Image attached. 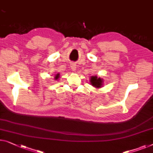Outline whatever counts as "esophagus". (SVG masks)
I'll return each instance as SVG.
<instances>
[{
  "label": "esophagus",
  "instance_id": "1",
  "mask_svg": "<svg viewBox=\"0 0 153 153\" xmlns=\"http://www.w3.org/2000/svg\"><path fill=\"white\" fill-rule=\"evenodd\" d=\"M71 68L73 71H75V70H76V65H74V64H72Z\"/></svg>",
  "mask_w": 153,
  "mask_h": 153
}]
</instances>
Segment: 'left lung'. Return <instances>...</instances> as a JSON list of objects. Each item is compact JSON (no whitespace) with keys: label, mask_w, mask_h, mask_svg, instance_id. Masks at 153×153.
I'll list each match as a JSON object with an SVG mask.
<instances>
[{"label":"left lung","mask_w":153,"mask_h":153,"mask_svg":"<svg viewBox=\"0 0 153 153\" xmlns=\"http://www.w3.org/2000/svg\"><path fill=\"white\" fill-rule=\"evenodd\" d=\"M102 79L100 78H97V76H92L91 79H90V83H91L93 86L96 88H100L101 85H102Z\"/></svg>","instance_id":"obj_1"}]
</instances>
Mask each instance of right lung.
Here are the masks:
<instances>
[{
	"mask_svg": "<svg viewBox=\"0 0 153 153\" xmlns=\"http://www.w3.org/2000/svg\"><path fill=\"white\" fill-rule=\"evenodd\" d=\"M59 77V74H57L56 76H55V79H57Z\"/></svg>",
	"mask_w": 153,
	"mask_h": 153,
	"instance_id": "right-lung-1",
	"label": "right lung"
}]
</instances>
